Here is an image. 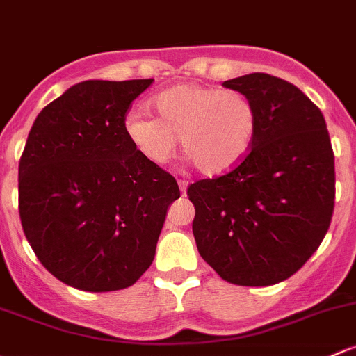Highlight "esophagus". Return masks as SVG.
I'll use <instances>...</instances> for the list:
<instances>
[{
	"mask_svg": "<svg viewBox=\"0 0 356 356\" xmlns=\"http://www.w3.org/2000/svg\"><path fill=\"white\" fill-rule=\"evenodd\" d=\"M179 189H181V194L184 196L186 191H188V182L186 181H179Z\"/></svg>",
	"mask_w": 356,
	"mask_h": 356,
	"instance_id": "esophagus-1",
	"label": "esophagus"
}]
</instances>
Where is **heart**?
Segmentation results:
<instances>
[{
	"instance_id": "1",
	"label": "heart",
	"mask_w": 356,
	"mask_h": 356,
	"mask_svg": "<svg viewBox=\"0 0 356 356\" xmlns=\"http://www.w3.org/2000/svg\"><path fill=\"white\" fill-rule=\"evenodd\" d=\"M159 118L133 109L124 118L126 136L153 165L175 153L182 138L184 153L208 177L237 168L249 155L257 131V111L238 90L208 85H175L152 99Z\"/></svg>"
}]
</instances>
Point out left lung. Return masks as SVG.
<instances>
[{"label": "left lung", "mask_w": 356, "mask_h": 356, "mask_svg": "<svg viewBox=\"0 0 356 356\" xmlns=\"http://www.w3.org/2000/svg\"><path fill=\"white\" fill-rule=\"evenodd\" d=\"M257 111L244 162L189 186L201 257L234 285L290 278L323 242L334 209V153L319 107L295 85L266 73L223 81Z\"/></svg>", "instance_id": "obj_1"}]
</instances>
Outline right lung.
<instances>
[{
  "mask_svg": "<svg viewBox=\"0 0 356 356\" xmlns=\"http://www.w3.org/2000/svg\"><path fill=\"white\" fill-rule=\"evenodd\" d=\"M149 80H87L44 107L18 167L25 237L83 291L128 288L153 263L177 182L131 145L124 115Z\"/></svg>",
  "mask_w": 356,
  "mask_h": 356,
  "instance_id": "obj_1",
  "label": "right lung"
}]
</instances>
